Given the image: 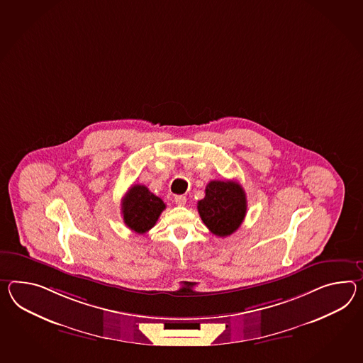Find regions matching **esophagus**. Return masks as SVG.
Returning a JSON list of instances; mask_svg holds the SVG:
<instances>
[{"instance_id": "34e87169", "label": "esophagus", "mask_w": 363, "mask_h": 363, "mask_svg": "<svg viewBox=\"0 0 363 363\" xmlns=\"http://www.w3.org/2000/svg\"><path fill=\"white\" fill-rule=\"evenodd\" d=\"M174 202H176V204H178V206H185L186 196H184V195H176V196H174Z\"/></svg>"}]
</instances>
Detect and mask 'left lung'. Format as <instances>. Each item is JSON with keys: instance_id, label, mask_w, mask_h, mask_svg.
Segmentation results:
<instances>
[{"instance_id": "1", "label": "left lung", "mask_w": 363, "mask_h": 363, "mask_svg": "<svg viewBox=\"0 0 363 363\" xmlns=\"http://www.w3.org/2000/svg\"><path fill=\"white\" fill-rule=\"evenodd\" d=\"M198 213L213 235L225 238L239 228L247 215V196L235 181H211L198 202Z\"/></svg>"}]
</instances>
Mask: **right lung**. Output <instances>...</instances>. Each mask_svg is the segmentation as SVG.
Wrapping results in <instances>:
<instances>
[{"label": "right lung", "instance_id": "right-lung-1", "mask_svg": "<svg viewBox=\"0 0 363 363\" xmlns=\"http://www.w3.org/2000/svg\"><path fill=\"white\" fill-rule=\"evenodd\" d=\"M164 210L162 199L150 193L147 186H131L122 199L124 223L136 233H145L155 227Z\"/></svg>", "mask_w": 363, "mask_h": 363}]
</instances>
